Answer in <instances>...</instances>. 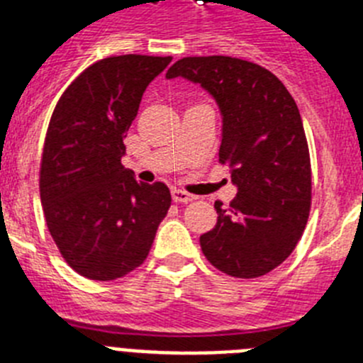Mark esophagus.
I'll return each mask as SVG.
<instances>
[{"label": "esophagus", "instance_id": "34e87169", "mask_svg": "<svg viewBox=\"0 0 363 363\" xmlns=\"http://www.w3.org/2000/svg\"><path fill=\"white\" fill-rule=\"evenodd\" d=\"M172 200L174 201H184V203H187V201H192L196 200V196L194 194H191V192L184 191V189H172Z\"/></svg>", "mask_w": 363, "mask_h": 363}]
</instances>
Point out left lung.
Wrapping results in <instances>:
<instances>
[{"instance_id":"8db88e82","label":"left lung","mask_w":363,"mask_h":363,"mask_svg":"<svg viewBox=\"0 0 363 363\" xmlns=\"http://www.w3.org/2000/svg\"><path fill=\"white\" fill-rule=\"evenodd\" d=\"M200 83L220 105V163L238 194L200 236L205 258L234 278H258L284 264L311 211V158L296 101L264 67L230 56L178 60L167 78Z\"/></svg>"}]
</instances>
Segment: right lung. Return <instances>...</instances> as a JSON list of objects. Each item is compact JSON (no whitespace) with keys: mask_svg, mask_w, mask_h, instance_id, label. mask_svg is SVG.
<instances>
[{"mask_svg":"<svg viewBox=\"0 0 363 363\" xmlns=\"http://www.w3.org/2000/svg\"><path fill=\"white\" fill-rule=\"evenodd\" d=\"M171 60L104 57L67 86L50 118L40 163L45 221L63 259L89 280L140 267L171 207L165 184H138L121 165L143 92Z\"/></svg>","mask_w":363,"mask_h":363,"instance_id":"right-lung-1","label":"right lung"}]
</instances>
